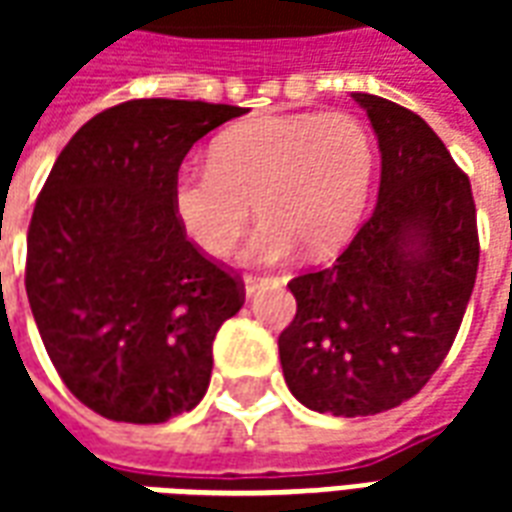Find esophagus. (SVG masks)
Here are the masks:
<instances>
[{
    "instance_id": "34e87169",
    "label": "esophagus",
    "mask_w": 512,
    "mask_h": 512,
    "mask_svg": "<svg viewBox=\"0 0 512 512\" xmlns=\"http://www.w3.org/2000/svg\"><path fill=\"white\" fill-rule=\"evenodd\" d=\"M268 277H252V274H246L244 277V288H246V296H252L260 285H266Z\"/></svg>"
}]
</instances>
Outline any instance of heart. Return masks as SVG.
I'll use <instances>...</instances> for the list:
<instances>
[{
    "label": "heart",
    "mask_w": 512,
    "mask_h": 512,
    "mask_svg": "<svg viewBox=\"0 0 512 512\" xmlns=\"http://www.w3.org/2000/svg\"><path fill=\"white\" fill-rule=\"evenodd\" d=\"M376 169L367 128L345 112L260 117L216 136L211 161H183L169 186L172 213L205 255L233 252L252 202L263 222L244 260L271 266L304 246H343L365 213Z\"/></svg>",
    "instance_id": "b5f03b06"
}]
</instances>
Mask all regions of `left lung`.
I'll use <instances>...</instances> for the list:
<instances>
[{
  "label": "left lung",
  "mask_w": 512,
  "mask_h": 512,
  "mask_svg": "<svg viewBox=\"0 0 512 512\" xmlns=\"http://www.w3.org/2000/svg\"><path fill=\"white\" fill-rule=\"evenodd\" d=\"M381 147L376 211L332 266L288 282L296 318L279 334L293 397L370 417L428 384L472 296L480 238L469 175L411 109L354 93Z\"/></svg>",
  "instance_id": "1"
}]
</instances>
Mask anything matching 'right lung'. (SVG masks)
<instances>
[{
    "label": "right lung",
    "instance_id": "1",
    "mask_svg": "<svg viewBox=\"0 0 512 512\" xmlns=\"http://www.w3.org/2000/svg\"><path fill=\"white\" fill-rule=\"evenodd\" d=\"M246 109L136 98L87 120L54 161L27 233V299L62 384L115 422L158 425L208 389L244 282L169 202L191 145Z\"/></svg>",
    "mask_w": 512,
    "mask_h": 512
}]
</instances>
